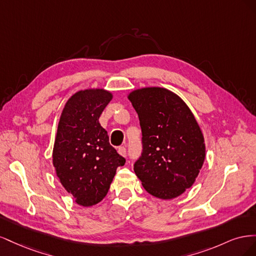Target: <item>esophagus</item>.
Instances as JSON below:
<instances>
[{
  "label": "esophagus",
  "instance_id": "esophagus-1",
  "mask_svg": "<svg viewBox=\"0 0 256 256\" xmlns=\"http://www.w3.org/2000/svg\"><path fill=\"white\" fill-rule=\"evenodd\" d=\"M118 154H122V156L126 157V154H127V150H126V147H125V146H120V147H118Z\"/></svg>",
  "mask_w": 256,
  "mask_h": 256
}]
</instances>
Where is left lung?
<instances>
[{"label": "left lung", "mask_w": 256, "mask_h": 256, "mask_svg": "<svg viewBox=\"0 0 256 256\" xmlns=\"http://www.w3.org/2000/svg\"><path fill=\"white\" fill-rule=\"evenodd\" d=\"M128 99L138 115L142 154L134 172L150 194L171 200L194 184L205 159L204 136L192 112L173 92L145 88Z\"/></svg>", "instance_id": "left-lung-1"}]
</instances>
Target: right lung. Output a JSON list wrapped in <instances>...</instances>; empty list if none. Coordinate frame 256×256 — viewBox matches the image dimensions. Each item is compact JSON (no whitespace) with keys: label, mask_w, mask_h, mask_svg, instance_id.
<instances>
[{"label":"right lung","mask_w":256,"mask_h":256,"mask_svg":"<svg viewBox=\"0 0 256 256\" xmlns=\"http://www.w3.org/2000/svg\"><path fill=\"white\" fill-rule=\"evenodd\" d=\"M111 99L102 88L80 90L68 99L58 122L53 166L63 187L84 207L106 196L116 168L126 162L98 120Z\"/></svg>","instance_id":"obj_1"}]
</instances>
